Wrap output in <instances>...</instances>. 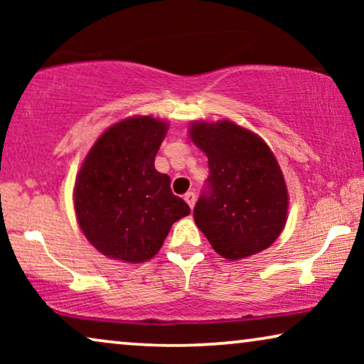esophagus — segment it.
Segmentation results:
<instances>
[{"instance_id": "esophagus-1", "label": "esophagus", "mask_w": 364, "mask_h": 364, "mask_svg": "<svg viewBox=\"0 0 364 364\" xmlns=\"http://www.w3.org/2000/svg\"><path fill=\"white\" fill-rule=\"evenodd\" d=\"M183 198H186V202L188 203V207H191V208H193V205H196V193H193V192H187L186 193V196H183Z\"/></svg>"}]
</instances>
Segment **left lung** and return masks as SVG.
<instances>
[{"instance_id":"left-lung-1","label":"left lung","mask_w":364,"mask_h":364,"mask_svg":"<svg viewBox=\"0 0 364 364\" xmlns=\"http://www.w3.org/2000/svg\"><path fill=\"white\" fill-rule=\"evenodd\" d=\"M191 137L208 157L205 188L193 208L197 227L230 260L265 250L288 210L285 178L270 147L230 121L196 122Z\"/></svg>"}]
</instances>
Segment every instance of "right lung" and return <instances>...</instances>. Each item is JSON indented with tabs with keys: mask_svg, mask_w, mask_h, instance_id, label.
I'll return each instance as SVG.
<instances>
[{
	"mask_svg": "<svg viewBox=\"0 0 364 364\" xmlns=\"http://www.w3.org/2000/svg\"><path fill=\"white\" fill-rule=\"evenodd\" d=\"M167 124L131 117L97 139L74 187L77 222L89 242L114 260L141 263L161 250L172 223L191 213L171 177L154 167Z\"/></svg>",
	"mask_w": 364,
	"mask_h": 364,
	"instance_id": "1",
	"label": "right lung"
}]
</instances>
